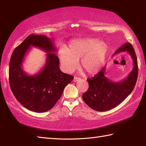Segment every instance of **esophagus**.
Returning <instances> with one entry per match:
<instances>
[{
	"label": "esophagus",
	"mask_w": 146,
	"mask_h": 146,
	"mask_svg": "<svg viewBox=\"0 0 146 146\" xmlns=\"http://www.w3.org/2000/svg\"><path fill=\"white\" fill-rule=\"evenodd\" d=\"M80 80H81V78H79V77H75L73 79V82H78Z\"/></svg>",
	"instance_id": "obj_1"
}]
</instances>
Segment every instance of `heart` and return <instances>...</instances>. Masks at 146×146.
I'll return each mask as SVG.
<instances>
[{
  "label": "heart",
  "mask_w": 146,
  "mask_h": 146,
  "mask_svg": "<svg viewBox=\"0 0 146 146\" xmlns=\"http://www.w3.org/2000/svg\"><path fill=\"white\" fill-rule=\"evenodd\" d=\"M108 51L107 42L95 38H86L71 41L68 49L60 48L58 56L66 72H72L77 68L78 60L82 58L83 69L88 74H95L103 67Z\"/></svg>",
  "instance_id": "heart-1"
}]
</instances>
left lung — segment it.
<instances>
[{
	"label": "left lung",
	"instance_id": "obj_1",
	"mask_svg": "<svg viewBox=\"0 0 146 146\" xmlns=\"http://www.w3.org/2000/svg\"><path fill=\"white\" fill-rule=\"evenodd\" d=\"M127 51L133 60L134 67L127 77L120 82H111L105 76V66L94 77L87 80L89 88L82 95L83 100L92 109L98 111H107L117 107L131 94L138 76L137 59L131 43L121 46L113 55Z\"/></svg>",
	"mask_w": 146,
	"mask_h": 146
}]
</instances>
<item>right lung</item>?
<instances>
[{
	"instance_id": "1",
	"label": "right lung",
	"mask_w": 146,
	"mask_h": 146,
	"mask_svg": "<svg viewBox=\"0 0 146 146\" xmlns=\"http://www.w3.org/2000/svg\"><path fill=\"white\" fill-rule=\"evenodd\" d=\"M31 46L47 52L45 66L35 76H29L21 68ZM52 40L45 35H31L12 52L9 63V83L15 98L35 112H45L54 106L68 83L74 77L60 69V60Z\"/></svg>"
}]
</instances>
